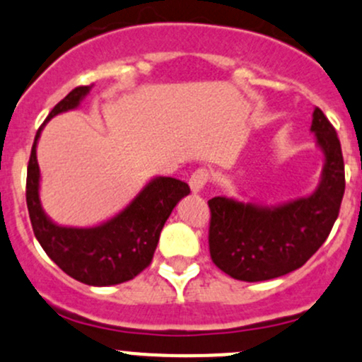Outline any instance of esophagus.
<instances>
[{"instance_id":"1","label":"esophagus","mask_w":362,"mask_h":362,"mask_svg":"<svg viewBox=\"0 0 362 362\" xmlns=\"http://www.w3.org/2000/svg\"><path fill=\"white\" fill-rule=\"evenodd\" d=\"M206 182H208V171L204 170V168H199V170H196L194 173L191 175V178H189V187H191V191L194 192V194H198L199 191H203Z\"/></svg>"}]
</instances>
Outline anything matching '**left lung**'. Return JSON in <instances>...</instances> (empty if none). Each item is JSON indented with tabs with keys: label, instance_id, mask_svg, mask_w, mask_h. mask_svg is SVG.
Segmentation results:
<instances>
[{
	"label": "left lung",
	"instance_id": "8db88e82",
	"mask_svg": "<svg viewBox=\"0 0 362 362\" xmlns=\"http://www.w3.org/2000/svg\"><path fill=\"white\" fill-rule=\"evenodd\" d=\"M312 131L324 156L315 191L279 204L215 196L210 206L211 261L229 276L262 282L301 268L329 236L345 192V166L338 134L320 108Z\"/></svg>",
	"mask_w": 362,
	"mask_h": 362
}]
</instances>
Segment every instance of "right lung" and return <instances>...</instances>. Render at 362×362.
Returning <instances> with one entry per match:
<instances>
[{
	"mask_svg": "<svg viewBox=\"0 0 362 362\" xmlns=\"http://www.w3.org/2000/svg\"><path fill=\"white\" fill-rule=\"evenodd\" d=\"M90 89L93 86L75 87L52 108L36 133L28 164L25 202L33 231L45 254L71 279L105 287L127 282L151 264L164 222L191 189L177 178L154 177L122 211L101 224L93 228L56 224L40 202L36 145L43 126L52 117L78 108Z\"/></svg>",
	"mask_w": 362,
	"mask_h": 362,
	"instance_id": "add662e5",
	"label": "right lung"
}]
</instances>
